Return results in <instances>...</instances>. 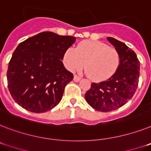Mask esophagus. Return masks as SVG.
<instances>
[{
    "label": "esophagus",
    "mask_w": 151,
    "mask_h": 151,
    "mask_svg": "<svg viewBox=\"0 0 151 151\" xmlns=\"http://www.w3.org/2000/svg\"><path fill=\"white\" fill-rule=\"evenodd\" d=\"M81 79V78L77 75H74V77H73V81H74L75 82H78Z\"/></svg>",
    "instance_id": "obj_1"
}]
</instances>
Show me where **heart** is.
<instances>
[{"label": "heart", "mask_w": 151, "mask_h": 151, "mask_svg": "<svg viewBox=\"0 0 151 151\" xmlns=\"http://www.w3.org/2000/svg\"><path fill=\"white\" fill-rule=\"evenodd\" d=\"M63 63L73 72L81 70L84 64L88 77L101 81L116 73L119 66L120 56L115 48L109 47L101 42L84 41L78 44L75 50L69 48L66 50Z\"/></svg>", "instance_id": "b5f03b06"}]
</instances>
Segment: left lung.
Returning <instances> with one entry per match:
<instances>
[{
	"mask_svg": "<svg viewBox=\"0 0 151 151\" xmlns=\"http://www.w3.org/2000/svg\"><path fill=\"white\" fill-rule=\"evenodd\" d=\"M107 40L119 53V66L107 81L92 83L85 94L86 101L93 109L105 112L119 109L132 99L139 77V61L135 52L116 39Z\"/></svg>",
	"mask_w": 151,
	"mask_h": 151,
	"instance_id": "1",
	"label": "left lung"
}]
</instances>
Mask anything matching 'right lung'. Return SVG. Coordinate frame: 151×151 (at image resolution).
I'll return each instance as SVG.
<instances>
[{
  "mask_svg": "<svg viewBox=\"0 0 151 151\" xmlns=\"http://www.w3.org/2000/svg\"><path fill=\"white\" fill-rule=\"evenodd\" d=\"M75 40L43 32L19 43L8 63L7 79L11 95L21 107L41 113L58 105L73 78L62 60Z\"/></svg>",
  "mask_w": 151,
  "mask_h": 151,
  "instance_id": "right-lung-1",
  "label": "right lung"
}]
</instances>
